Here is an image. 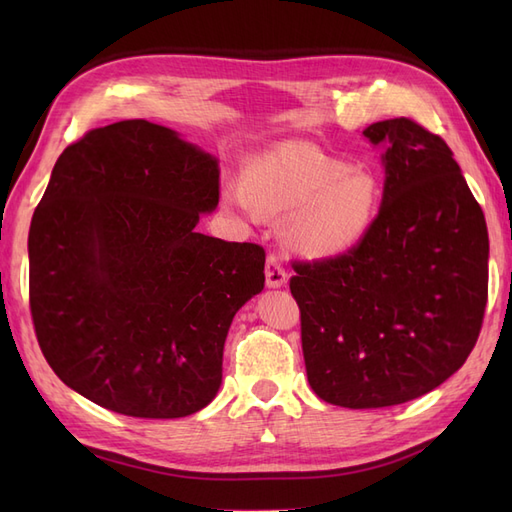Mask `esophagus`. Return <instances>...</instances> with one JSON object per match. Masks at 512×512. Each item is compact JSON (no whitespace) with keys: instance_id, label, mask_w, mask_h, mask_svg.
Listing matches in <instances>:
<instances>
[{"instance_id":"obj_1","label":"esophagus","mask_w":512,"mask_h":512,"mask_svg":"<svg viewBox=\"0 0 512 512\" xmlns=\"http://www.w3.org/2000/svg\"><path fill=\"white\" fill-rule=\"evenodd\" d=\"M265 277L269 288H280L288 282V271L277 256H269L265 265Z\"/></svg>"}]
</instances>
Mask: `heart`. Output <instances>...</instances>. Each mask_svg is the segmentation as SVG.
Here are the masks:
<instances>
[{"label": "heart", "mask_w": 512, "mask_h": 512, "mask_svg": "<svg viewBox=\"0 0 512 512\" xmlns=\"http://www.w3.org/2000/svg\"><path fill=\"white\" fill-rule=\"evenodd\" d=\"M245 179L247 188L239 181L224 185V203L247 218L294 209L286 235L312 256L344 252L361 241L378 209L376 179L312 143L288 141L258 153Z\"/></svg>", "instance_id": "b5f03b06"}]
</instances>
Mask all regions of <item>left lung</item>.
I'll list each match as a JSON object with an SVG mask.
<instances>
[{
  "instance_id": "left-lung-1",
  "label": "left lung",
  "mask_w": 512,
  "mask_h": 512,
  "mask_svg": "<svg viewBox=\"0 0 512 512\" xmlns=\"http://www.w3.org/2000/svg\"><path fill=\"white\" fill-rule=\"evenodd\" d=\"M384 143L378 215L348 252L292 260L314 393L342 408L421 397L466 363L489 284L485 215L453 151L410 117L371 123Z\"/></svg>"
}]
</instances>
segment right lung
I'll list each match as a JSON object with an SVG mask.
<instances>
[{"mask_svg": "<svg viewBox=\"0 0 512 512\" xmlns=\"http://www.w3.org/2000/svg\"><path fill=\"white\" fill-rule=\"evenodd\" d=\"M220 200L218 160L145 119L61 153L29 228V309L46 363L94 404L136 418L205 408L265 250L194 230Z\"/></svg>", "mask_w": 512, "mask_h": 512, "instance_id": "right-lung-1", "label": "right lung"}]
</instances>
